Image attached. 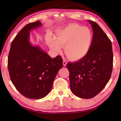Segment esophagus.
Wrapping results in <instances>:
<instances>
[{
	"mask_svg": "<svg viewBox=\"0 0 121 121\" xmlns=\"http://www.w3.org/2000/svg\"><path fill=\"white\" fill-rule=\"evenodd\" d=\"M67 62H66V61H63V66H65V65H67Z\"/></svg>",
	"mask_w": 121,
	"mask_h": 121,
	"instance_id": "obj_1",
	"label": "esophagus"
}]
</instances>
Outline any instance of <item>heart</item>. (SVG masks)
<instances>
[{"label": "heart", "instance_id": "b5f03b06", "mask_svg": "<svg viewBox=\"0 0 121 121\" xmlns=\"http://www.w3.org/2000/svg\"><path fill=\"white\" fill-rule=\"evenodd\" d=\"M93 35L87 27L78 24H70L59 30L56 38L51 36L48 40V46L56 52H60L61 46L71 60L82 59L88 54L91 48Z\"/></svg>", "mask_w": 121, "mask_h": 121}]
</instances>
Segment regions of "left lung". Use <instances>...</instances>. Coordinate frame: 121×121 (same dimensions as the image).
I'll use <instances>...</instances> for the list:
<instances>
[{
	"label": "left lung",
	"instance_id": "left-lung-1",
	"mask_svg": "<svg viewBox=\"0 0 121 121\" xmlns=\"http://www.w3.org/2000/svg\"><path fill=\"white\" fill-rule=\"evenodd\" d=\"M88 22L93 31L89 52L81 60L67 65L71 91L83 99L92 98L105 87L111 77L113 63L111 41L97 23Z\"/></svg>",
	"mask_w": 121,
	"mask_h": 121
}]
</instances>
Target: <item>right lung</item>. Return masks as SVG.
Segmentation results:
<instances>
[{
    "instance_id": "1",
    "label": "right lung",
    "mask_w": 121,
    "mask_h": 121,
    "mask_svg": "<svg viewBox=\"0 0 121 121\" xmlns=\"http://www.w3.org/2000/svg\"><path fill=\"white\" fill-rule=\"evenodd\" d=\"M39 21L26 24L13 42L8 57V69L12 82L26 98L39 99L48 95L59 70L62 59H52L39 46L29 42L30 31L40 27Z\"/></svg>"
}]
</instances>
